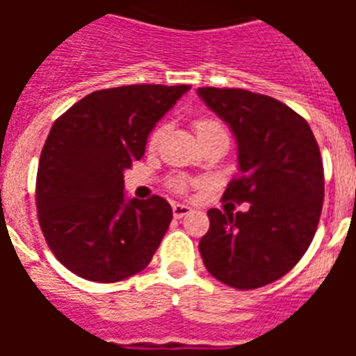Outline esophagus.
Listing matches in <instances>:
<instances>
[{
	"mask_svg": "<svg viewBox=\"0 0 356 356\" xmlns=\"http://www.w3.org/2000/svg\"><path fill=\"white\" fill-rule=\"evenodd\" d=\"M172 209H173V216L177 218V220H179V218L186 216V214H190V212H192V209H190L188 205H183V203H175Z\"/></svg>",
	"mask_w": 356,
	"mask_h": 356,
	"instance_id": "34e87169",
	"label": "esophagus"
}]
</instances>
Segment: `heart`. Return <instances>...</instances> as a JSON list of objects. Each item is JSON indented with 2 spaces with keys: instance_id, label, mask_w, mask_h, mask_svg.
<instances>
[{
  "instance_id": "1",
  "label": "heart",
  "mask_w": 356,
  "mask_h": 356,
  "mask_svg": "<svg viewBox=\"0 0 356 356\" xmlns=\"http://www.w3.org/2000/svg\"><path fill=\"white\" fill-rule=\"evenodd\" d=\"M195 131H197V136H201V134L214 133V131H225V129H223V125L218 122V120L201 118V120H197V122H195ZM159 136H161V129L153 131V134H151V138H149L151 144H155L156 140H159ZM175 188L184 190V183H181V181H179V183L175 184Z\"/></svg>"
}]
</instances>
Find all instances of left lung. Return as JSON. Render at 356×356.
I'll return each mask as SVG.
<instances>
[{
    "label": "left lung",
    "mask_w": 356,
    "mask_h": 356,
    "mask_svg": "<svg viewBox=\"0 0 356 356\" xmlns=\"http://www.w3.org/2000/svg\"><path fill=\"white\" fill-rule=\"evenodd\" d=\"M197 96L233 131L238 177L223 197L245 212L211 209L200 253L212 277L251 290L281 279L316 234L325 181L318 142L307 120L270 96L242 88H197Z\"/></svg>",
    "instance_id": "left-lung-1"
}]
</instances>
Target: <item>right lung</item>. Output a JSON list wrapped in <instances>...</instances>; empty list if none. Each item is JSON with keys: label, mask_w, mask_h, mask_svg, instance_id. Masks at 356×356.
Here are the masks:
<instances>
[{"label": "right lung", "mask_w": 356, "mask_h": 356, "mask_svg": "<svg viewBox=\"0 0 356 356\" xmlns=\"http://www.w3.org/2000/svg\"><path fill=\"white\" fill-rule=\"evenodd\" d=\"M190 86L129 85L79 99L53 123L36 173L47 245L72 273L116 282L149 264L173 212L161 195L127 200L123 172Z\"/></svg>", "instance_id": "add662e5"}]
</instances>
